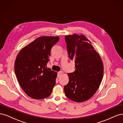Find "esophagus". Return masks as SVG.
I'll return each mask as SVG.
<instances>
[{
  "instance_id": "1",
  "label": "esophagus",
  "mask_w": 123,
  "mask_h": 123,
  "mask_svg": "<svg viewBox=\"0 0 123 123\" xmlns=\"http://www.w3.org/2000/svg\"><path fill=\"white\" fill-rule=\"evenodd\" d=\"M62 74V72H58V78L60 77L61 76Z\"/></svg>"
}]
</instances>
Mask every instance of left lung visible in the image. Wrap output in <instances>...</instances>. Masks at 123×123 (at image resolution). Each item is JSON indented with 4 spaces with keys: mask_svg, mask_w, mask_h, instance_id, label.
Segmentation results:
<instances>
[{
    "mask_svg": "<svg viewBox=\"0 0 123 123\" xmlns=\"http://www.w3.org/2000/svg\"><path fill=\"white\" fill-rule=\"evenodd\" d=\"M65 41L69 57L75 63V70L67 74L69 82L64 87V92L67 98L74 102H84L99 88L103 77V63L85 36L67 35Z\"/></svg>",
    "mask_w": 123,
    "mask_h": 123,
    "instance_id": "1",
    "label": "left lung"
}]
</instances>
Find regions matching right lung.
I'll return each mask as SVG.
<instances>
[{
    "label": "right lung",
    "mask_w": 123,
    "mask_h": 123,
    "mask_svg": "<svg viewBox=\"0 0 123 123\" xmlns=\"http://www.w3.org/2000/svg\"><path fill=\"white\" fill-rule=\"evenodd\" d=\"M58 36H41L19 51L15 62V73L27 96L39 100L49 97L56 84L57 72L45 68L52 47Z\"/></svg>",
    "instance_id": "add662e5"
}]
</instances>
